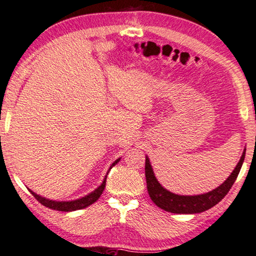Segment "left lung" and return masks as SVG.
Returning a JSON list of instances; mask_svg holds the SVG:
<instances>
[{
	"label": "left lung",
	"instance_id": "1",
	"mask_svg": "<svg viewBox=\"0 0 256 256\" xmlns=\"http://www.w3.org/2000/svg\"><path fill=\"white\" fill-rule=\"evenodd\" d=\"M245 152L246 149L242 151V157L236 164L235 170L222 185H219L218 188L210 190V192L198 194V196H180V194L172 193L170 190L164 188L156 178L149 157L146 156V188H148L151 200L160 209L172 212V214H193L211 209L212 206H214L216 203H219L226 196L232 184L235 183L237 176L240 174L242 164L244 162Z\"/></svg>",
	"mask_w": 256,
	"mask_h": 256
}]
</instances>
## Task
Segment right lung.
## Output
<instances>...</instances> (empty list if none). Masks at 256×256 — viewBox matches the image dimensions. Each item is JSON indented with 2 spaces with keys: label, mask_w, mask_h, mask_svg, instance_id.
Returning a JSON list of instances; mask_svg holds the SVG:
<instances>
[{
  "label": "right lung",
  "mask_w": 256,
  "mask_h": 256,
  "mask_svg": "<svg viewBox=\"0 0 256 256\" xmlns=\"http://www.w3.org/2000/svg\"><path fill=\"white\" fill-rule=\"evenodd\" d=\"M120 160V158L116 159L114 162L110 164V170H108L107 174L105 176V178H104L102 183L98 186V188L92 190V193L86 194L84 198H76V200H72V201H54V200H50V198H46L44 196H38L37 193L32 192V190H29V192L32 194V196L37 198L38 201H40L42 206H45L46 208H50V209H53V210H58V211H64V212H70V211H76V210H80V209H84V208L92 206L94 202H96L99 198H100L104 188H105V185H106V178H107V175L110 170H112V166H115L116 164H118Z\"/></svg>",
  "instance_id": "right-lung-1"
}]
</instances>
